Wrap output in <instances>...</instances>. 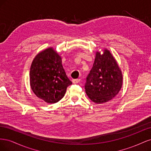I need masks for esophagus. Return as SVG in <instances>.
<instances>
[{
  "mask_svg": "<svg viewBox=\"0 0 151 151\" xmlns=\"http://www.w3.org/2000/svg\"><path fill=\"white\" fill-rule=\"evenodd\" d=\"M81 79H73L72 80V83L74 84H78L80 83Z\"/></svg>",
  "mask_w": 151,
  "mask_h": 151,
  "instance_id": "esophagus-1",
  "label": "esophagus"
}]
</instances>
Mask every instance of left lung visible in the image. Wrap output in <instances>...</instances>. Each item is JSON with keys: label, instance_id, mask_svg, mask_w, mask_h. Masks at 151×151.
Here are the masks:
<instances>
[{"label": "left lung", "instance_id": "obj_1", "mask_svg": "<svg viewBox=\"0 0 151 151\" xmlns=\"http://www.w3.org/2000/svg\"><path fill=\"white\" fill-rule=\"evenodd\" d=\"M123 75L116 59L104 48L103 53L96 52V57L85 85L86 93L94 103L102 104L110 101L119 93Z\"/></svg>", "mask_w": 151, "mask_h": 151}]
</instances>
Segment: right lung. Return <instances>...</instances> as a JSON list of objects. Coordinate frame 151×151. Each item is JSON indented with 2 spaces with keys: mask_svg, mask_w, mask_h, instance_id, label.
I'll return each mask as SVG.
<instances>
[{
  "mask_svg": "<svg viewBox=\"0 0 151 151\" xmlns=\"http://www.w3.org/2000/svg\"><path fill=\"white\" fill-rule=\"evenodd\" d=\"M29 81L36 96L50 104L60 101L72 84L63 68L61 57L53 47L36 55L31 65Z\"/></svg>",
  "mask_w": 151,
  "mask_h": 151,
  "instance_id": "obj_1",
  "label": "right lung"
}]
</instances>
